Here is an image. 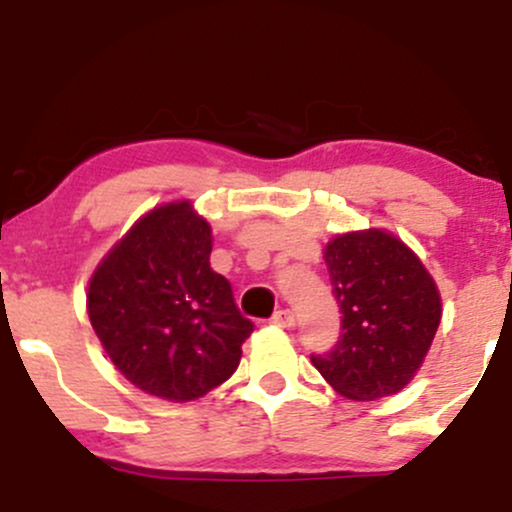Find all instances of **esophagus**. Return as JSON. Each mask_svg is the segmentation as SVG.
Returning <instances> with one entry per match:
<instances>
[{
  "label": "esophagus",
  "instance_id": "1",
  "mask_svg": "<svg viewBox=\"0 0 512 512\" xmlns=\"http://www.w3.org/2000/svg\"><path fill=\"white\" fill-rule=\"evenodd\" d=\"M272 325L284 327V330H291V327L296 325V315H293L289 308L279 310V313H274V317H272Z\"/></svg>",
  "mask_w": 512,
  "mask_h": 512
}]
</instances>
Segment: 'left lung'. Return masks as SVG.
Returning <instances> with one entry per match:
<instances>
[{"mask_svg":"<svg viewBox=\"0 0 512 512\" xmlns=\"http://www.w3.org/2000/svg\"><path fill=\"white\" fill-rule=\"evenodd\" d=\"M342 337L310 356L339 395L358 402L397 395L411 383L436 337L440 291L407 243L385 228L334 236L325 245Z\"/></svg>","mask_w":512,"mask_h":512,"instance_id":"8db88e82","label":"left lung"}]
</instances>
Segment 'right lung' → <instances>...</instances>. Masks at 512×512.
Wrapping results in <instances>:
<instances>
[{"label": "right lung", "instance_id": "1", "mask_svg": "<svg viewBox=\"0 0 512 512\" xmlns=\"http://www.w3.org/2000/svg\"><path fill=\"white\" fill-rule=\"evenodd\" d=\"M211 226L190 199L134 223L88 279L86 310L105 354L134 387L192 402L236 373L255 325L209 264Z\"/></svg>", "mask_w": 512, "mask_h": 512}]
</instances>
